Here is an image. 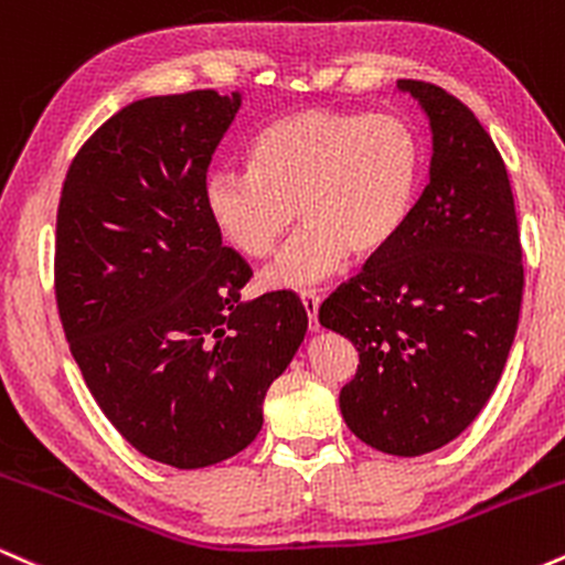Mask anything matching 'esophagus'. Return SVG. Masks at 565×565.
<instances>
[{"label": "esophagus", "mask_w": 565, "mask_h": 565, "mask_svg": "<svg viewBox=\"0 0 565 565\" xmlns=\"http://www.w3.org/2000/svg\"><path fill=\"white\" fill-rule=\"evenodd\" d=\"M300 302H302L305 313H308L310 332H319V295H316V291H302Z\"/></svg>", "instance_id": "obj_1"}]
</instances>
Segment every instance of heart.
<instances>
[{
    "label": "heart",
    "mask_w": 565,
    "mask_h": 565,
    "mask_svg": "<svg viewBox=\"0 0 565 565\" xmlns=\"http://www.w3.org/2000/svg\"><path fill=\"white\" fill-rule=\"evenodd\" d=\"M425 148L393 114L297 108L249 142V170H217L204 183V212L228 249L263 260L302 228L265 270L270 289H305L353 255L391 249L417 206Z\"/></svg>",
    "instance_id": "obj_1"
}]
</instances>
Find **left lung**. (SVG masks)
Returning <instances> with one entry per match:
<instances>
[{
    "label": "left lung",
    "instance_id": "8db88e82",
    "mask_svg": "<svg viewBox=\"0 0 565 565\" xmlns=\"http://www.w3.org/2000/svg\"><path fill=\"white\" fill-rule=\"evenodd\" d=\"M433 132L430 183L391 249L321 305V327L359 350L342 417L372 449L419 457L481 414L515 340L521 236L508 170L462 100L401 79Z\"/></svg>",
    "mask_w": 565,
    "mask_h": 565
}]
</instances>
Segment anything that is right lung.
Here are the masks:
<instances>
[{
    "label": "right lung",
    "instance_id": "1",
    "mask_svg": "<svg viewBox=\"0 0 565 565\" xmlns=\"http://www.w3.org/2000/svg\"><path fill=\"white\" fill-rule=\"evenodd\" d=\"M242 93L142 97L71 161L55 297L71 355L116 430L178 470L233 457L308 332L295 291L242 300L252 270L204 212Z\"/></svg>",
    "mask_w": 565,
    "mask_h": 565
}]
</instances>
